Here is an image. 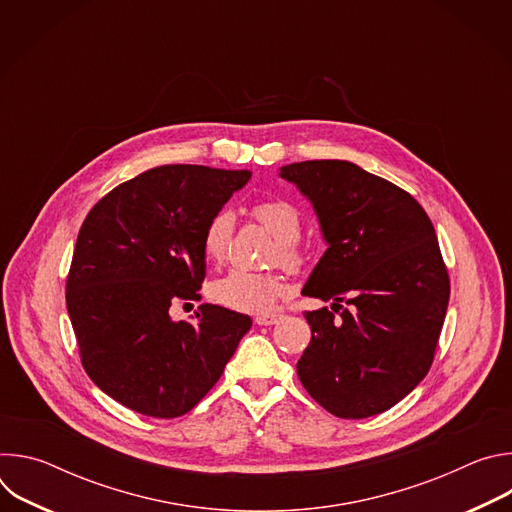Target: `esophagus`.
I'll return each mask as SVG.
<instances>
[{
  "label": "esophagus",
  "instance_id": "obj_1",
  "mask_svg": "<svg viewBox=\"0 0 512 512\" xmlns=\"http://www.w3.org/2000/svg\"><path fill=\"white\" fill-rule=\"evenodd\" d=\"M281 320V314H259L257 318H255V322L259 324V326H273V324H277Z\"/></svg>",
  "mask_w": 512,
  "mask_h": 512
}]
</instances>
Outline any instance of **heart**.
Instances as JSON below:
<instances>
[{"mask_svg": "<svg viewBox=\"0 0 512 512\" xmlns=\"http://www.w3.org/2000/svg\"><path fill=\"white\" fill-rule=\"evenodd\" d=\"M253 216L267 227L277 239L271 251V259L279 261L287 269H296L302 261L298 237L302 233V218L294 204L285 200H265L253 206ZM233 233V216L227 210L216 212L202 233V255L208 263L218 265L229 249ZM285 283L275 273H249L229 271L227 275L210 281L208 298L229 310L261 314L269 312L281 298Z\"/></svg>", "mask_w": 512, "mask_h": 512, "instance_id": "1", "label": "heart"}]
</instances>
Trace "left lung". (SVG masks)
Masks as SVG:
<instances>
[{
  "label": "left lung",
  "instance_id": "left-lung-1",
  "mask_svg": "<svg viewBox=\"0 0 512 512\" xmlns=\"http://www.w3.org/2000/svg\"><path fill=\"white\" fill-rule=\"evenodd\" d=\"M312 202L326 253L302 296L332 300L306 312L312 340L298 360L306 391L332 415L391 409L427 375L444 326L450 277L429 216L385 178L344 160L283 166Z\"/></svg>",
  "mask_w": 512,
  "mask_h": 512
}]
</instances>
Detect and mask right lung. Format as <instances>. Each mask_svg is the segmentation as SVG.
<instances>
[{"label": "right lung", "mask_w": 512, "mask_h": 512, "mask_svg": "<svg viewBox=\"0 0 512 512\" xmlns=\"http://www.w3.org/2000/svg\"><path fill=\"white\" fill-rule=\"evenodd\" d=\"M249 170L172 164L113 188L87 214L66 279V308L91 381L141 415L188 413L221 379L251 318L202 304L174 322V300H200L202 233Z\"/></svg>", "instance_id": "add662e5"}]
</instances>
